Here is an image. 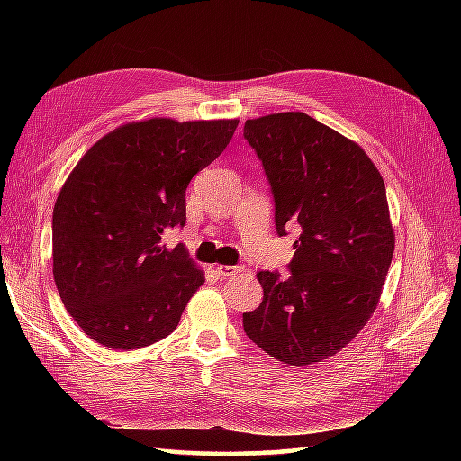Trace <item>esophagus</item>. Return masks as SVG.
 I'll return each mask as SVG.
<instances>
[{"label": "esophagus", "instance_id": "1", "mask_svg": "<svg viewBox=\"0 0 461 461\" xmlns=\"http://www.w3.org/2000/svg\"><path fill=\"white\" fill-rule=\"evenodd\" d=\"M243 267L240 266H215V273H218L220 277H231V276H238L241 273Z\"/></svg>", "mask_w": 461, "mask_h": 461}]
</instances>
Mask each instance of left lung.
<instances>
[{
    "label": "left lung",
    "mask_w": 461,
    "mask_h": 461,
    "mask_svg": "<svg viewBox=\"0 0 461 461\" xmlns=\"http://www.w3.org/2000/svg\"><path fill=\"white\" fill-rule=\"evenodd\" d=\"M276 200V228L293 243L291 277L259 271L261 305L243 312L246 335L285 365L335 357L376 311L394 230L386 185L360 146L305 113L246 121Z\"/></svg>",
    "instance_id": "left-lung-1"
}]
</instances>
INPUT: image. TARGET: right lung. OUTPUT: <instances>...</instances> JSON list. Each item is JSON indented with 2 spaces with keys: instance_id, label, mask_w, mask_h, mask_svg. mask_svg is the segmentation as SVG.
<instances>
[{
  "instance_id": "1",
  "label": "right lung",
  "mask_w": 461,
  "mask_h": 461,
  "mask_svg": "<svg viewBox=\"0 0 461 461\" xmlns=\"http://www.w3.org/2000/svg\"><path fill=\"white\" fill-rule=\"evenodd\" d=\"M238 119L132 121L96 140L53 208V277L85 335L114 350L149 347L178 327L205 276L182 243L185 188L230 144Z\"/></svg>"
}]
</instances>
